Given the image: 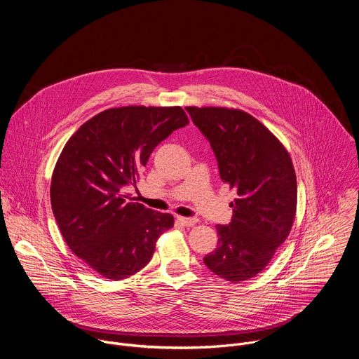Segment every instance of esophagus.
<instances>
[{"label":"esophagus","mask_w":359,"mask_h":359,"mask_svg":"<svg viewBox=\"0 0 359 359\" xmlns=\"http://www.w3.org/2000/svg\"><path fill=\"white\" fill-rule=\"evenodd\" d=\"M176 220H177L179 224H182V226H184V227H191V226H194V224L197 223V220L193 219V217H180V216H179Z\"/></svg>","instance_id":"34e87169"}]
</instances>
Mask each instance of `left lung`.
Wrapping results in <instances>:
<instances>
[{"label": "left lung", "mask_w": 359, "mask_h": 359, "mask_svg": "<svg viewBox=\"0 0 359 359\" xmlns=\"http://www.w3.org/2000/svg\"><path fill=\"white\" fill-rule=\"evenodd\" d=\"M193 123L210 142L220 177L237 198L233 217L217 226V248L203 259L231 283L262 273L291 231L297 177L287 149L257 119L240 109L187 107Z\"/></svg>", "instance_id": "obj_1"}]
</instances>
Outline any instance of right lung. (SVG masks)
Listing matches in <instances>:
<instances>
[{"label": "right lung", "instance_id": "right-lung-1", "mask_svg": "<svg viewBox=\"0 0 359 359\" xmlns=\"http://www.w3.org/2000/svg\"><path fill=\"white\" fill-rule=\"evenodd\" d=\"M189 123L180 107H123L95 115L64 146L50 180V204L72 252L118 281L142 270L173 216L132 203L150 153Z\"/></svg>", "mask_w": 359, "mask_h": 359}]
</instances>
